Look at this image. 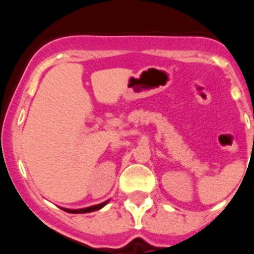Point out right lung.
I'll return each mask as SVG.
<instances>
[{
    "instance_id": "obj_1",
    "label": "right lung",
    "mask_w": 254,
    "mask_h": 254,
    "mask_svg": "<svg viewBox=\"0 0 254 254\" xmlns=\"http://www.w3.org/2000/svg\"><path fill=\"white\" fill-rule=\"evenodd\" d=\"M108 202H109V199L99 203V205L89 206V207H84V208H75V210H73V208H66V207H61V208H62L64 211H66V212H69V214H87V212H93V211L100 210V208L104 207Z\"/></svg>"
}]
</instances>
